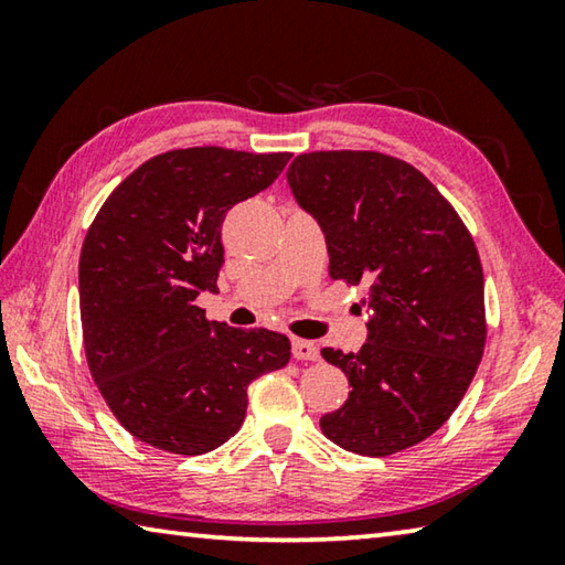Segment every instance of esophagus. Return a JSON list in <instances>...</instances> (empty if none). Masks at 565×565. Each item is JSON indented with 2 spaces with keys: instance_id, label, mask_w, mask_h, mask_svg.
Here are the masks:
<instances>
[{
  "instance_id": "esophagus-1",
  "label": "esophagus",
  "mask_w": 565,
  "mask_h": 565,
  "mask_svg": "<svg viewBox=\"0 0 565 565\" xmlns=\"http://www.w3.org/2000/svg\"><path fill=\"white\" fill-rule=\"evenodd\" d=\"M291 353H294V359H299V361H317L319 359V347L313 341L294 339Z\"/></svg>"
}]
</instances>
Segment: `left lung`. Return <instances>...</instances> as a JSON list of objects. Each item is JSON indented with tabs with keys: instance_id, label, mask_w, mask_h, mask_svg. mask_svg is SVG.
<instances>
[{
	"instance_id": "1",
	"label": "left lung",
	"mask_w": 565,
	"mask_h": 565,
	"mask_svg": "<svg viewBox=\"0 0 565 565\" xmlns=\"http://www.w3.org/2000/svg\"><path fill=\"white\" fill-rule=\"evenodd\" d=\"M317 218L331 279L366 284V343L323 349L349 376L321 416L333 444L388 456L441 428L483 356V271L471 234L418 169L379 151H311L286 171Z\"/></svg>"
}]
</instances>
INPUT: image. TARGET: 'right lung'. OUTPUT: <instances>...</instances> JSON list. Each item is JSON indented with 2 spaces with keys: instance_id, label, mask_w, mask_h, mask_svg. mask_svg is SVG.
<instances>
[{
  "instance_id": "right-lung-1",
  "label": "right lung",
  "mask_w": 565,
  "mask_h": 565,
  "mask_svg": "<svg viewBox=\"0 0 565 565\" xmlns=\"http://www.w3.org/2000/svg\"><path fill=\"white\" fill-rule=\"evenodd\" d=\"M291 154L174 149L111 191L79 259L89 371L111 414L161 451L196 456L244 424L246 388L284 369L291 341L269 329L206 321L199 291H216L222 222L259 194Z\"/></svg>"
}]
</instances>
